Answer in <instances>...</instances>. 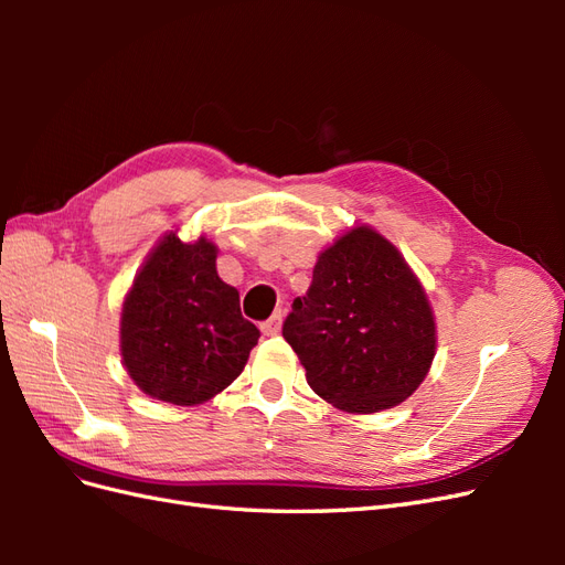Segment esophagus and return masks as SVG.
Wrapping results in <instances>:
<instances>
[{
    "mask_svg": "<svg viewBox=\"0 0 565 565\" xmlns=\"http://www.w3.org/2000/svg\"><path fill=\"white\" fill-rule=\"evenodd\" d=\"M280 324H282V311H276L266 322H262L264 337H276L280 332Z\"/></svg>",
    "mask_w": 565,
    "mask_h": 565,
    "instance_id": "obj_1",
    "label": "esophagus"
}]
</instances>
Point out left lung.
I'll list each match as a JSON object with an SVG mask.
<instances>
[{
  "instance_id": "1",
  "label": "left lung",
  "mask_w": 565,
  "mask_h": 565,
  "mask_svg": "<svg viewBox=\"0 0 565 565\" xmlns=\"http://www.w3.org/2000/svg\"><path fill=\"white\" fill-rule=\"evenodd\" d=\"M282 337L322 401L370 415L413 396L436 355V320L403 254L370 226L320 252Z\"/></svg>"
}]
</instances>
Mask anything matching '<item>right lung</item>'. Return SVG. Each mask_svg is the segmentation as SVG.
Wrapping results in <instances>:
<instances>
[{
	"label": "right lung",
	"mask_w": 565,
	"mask_h": 565,
	"mask_svg": "<svg viewBox=\"0 0 565 565\" xmlns=\"http://www.w3.org/2000/svg\"><path fill=\"white\" fill-rule=\"evenodd\" d=\"M259 341L241 295L216 273V245L167 233L152 247L122 303L119 351L150 398L200 405L245 370Z\"/></svg>",
	"instance_id": "obj_1"
}]
</instances>
